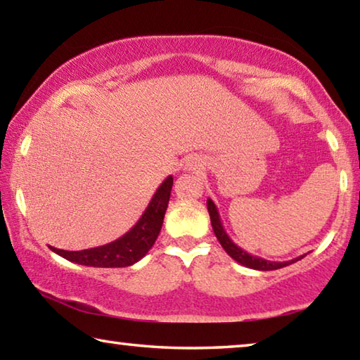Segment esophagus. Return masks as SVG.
<instances>
[{
	"instance_id": "34e87169",
	"label": "esophagus",
	"mask_w": 360,
	"mask_h": 360,
	"mask_svg": "<svg viewBox=\"0 0 360 360\" xmlns=\"http://www.w3.org/2000/svg\"><path fill=\"white\" fill-rule=\"evenodd\" d=\"M202 158L198 157H191L188 160H186V165H184V169H187V172H195V169H200L202 168Z\"/></svg>"
}]
</instances>
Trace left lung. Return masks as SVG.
I'll return each instance as SVG.
<instances>
[{"label":"left lung","instance_id":"left-lung-1","mask_svg":"<svg viewBox=\"0 0 360 360\" xmlns=\"http://www.w3.org/2000/svg\"><path fill=\"white\" fill-rule=\"evenodd\" d=\"M208 212H210V217H211V225H212V230H214V235L216 238L221 243V246L224 248V251L227 252L231 259L238 262V264L245 265L248 268H252V270H260V271H270V270H278V268H283V266H288L290 264H295L297 260H302L304 257V254L300 255V257H295L292 260L288 262H271V260H265L262 257H257V255H252L246 252L245 249H241L240 246H236L233 241H231L230 236L227 235V231H225L224 225L221 222V216H219V211L216 208L214 202H212L211 198H208Z\"/></svg>","mask_w":360,"mask_h":360}]
</instances>
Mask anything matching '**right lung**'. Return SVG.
<instances>
[{
    "instance_id": "1",
    "label": "right lung",
    "mask_w": 360,
    "mask_h": 360,
    "mask_svg": "<svg viewBox=\"0 0 360 360\" xmlns=\"http://www.w3.org/2000/svg\"><path fill=\"white\" fill-rule=\"evenodd\" d=\"M173 176L162 182L150 198L148 208L133 227L112 243L105 246L84 249V251H63L51 246V251L63 259L75 262L79 265L100 266V268H120L130 266L141 260L149 249L154 246L158 233H160L163 217L168 208L169 195H172Z\"/></svg>"
}]
</instances>
